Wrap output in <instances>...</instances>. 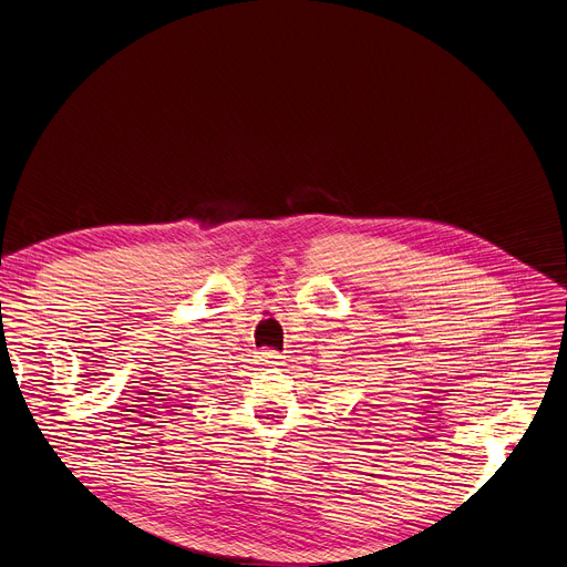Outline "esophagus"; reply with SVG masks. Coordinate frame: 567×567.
<instances>
[{"mask_svg": "<svg viewBox=\"0 0 567 567\" xmlns=\"http://www.w3.org/2000/svg\"><path fill=\"white\" fill-rule=\"evenodd\" d=\"M260 357H262L265 364H278L280 359H282V354H280L278 350H271V348H265V350L260 352Z\"/></svg>", "mask_w": 567, "mask_h": 567, "instance_id": "obj_1", "label": "esophagus"}]
</instances>
